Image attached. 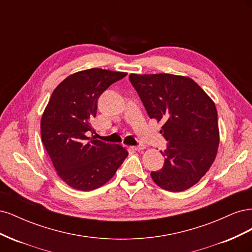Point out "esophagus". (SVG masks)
I'll list each match as a JSON object with an SVG mask.
<instances>
[{"mask_svg": "<svg viewBox=\"0 0 252 252\" xmlns=\"http://www.w3.org/2000/svg\"><path fill=\"white\" fill-rule=\"evenodd\" d=\"M133 150H135V151H142V150H144L145 149V146L144 145H139V146H133V147H131Z\"/></svg>", "mask_w": 252, "mask_h": 252, "instance_id": "obj_1", "label": "esophagus"}]
</instances>
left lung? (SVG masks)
Here are the masks:
<instances>
[{
  "mask_svg": "<svg viewBox=\"0 0 252 252\" xmlns=\"http://www.w3.org/2000/svg\"><path fill=\"white\" fill-rule=\"evenodd\" d=\"M150 119L162 121L168 142L163 168L151 172L158 186L172 192L192 187L218 154L220 131L215 102L188 77L170 73L129 75Z\"/></svg>",
  "mask_w": 252,
  "mask_h": 252,
  "instance_id": "obj_1",
  "label": "left lung"
}]
</instances>
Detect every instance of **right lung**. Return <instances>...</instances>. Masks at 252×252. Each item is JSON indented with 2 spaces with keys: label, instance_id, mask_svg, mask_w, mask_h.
Instances as JSON below:
<instances>
[{
  "label": "right lung",
  "instance_id": "add662e5",
  "mask_svg": "<svg viewBox=\"0 0 252 252\" xmlns=\"http://www.w3.org/2000/svg\"><path fill=\"white\" fill-rule=\"evenodd\" d=\"M126 72L91 68L67 77L53 90L41 119L44 147L68 186L90 191L106 184L128 156L121 145L89 136L94 133L97 100Z\"/></svg>",
  "mask_w": 252,
  "mask_h": 252
}]
</instances>
